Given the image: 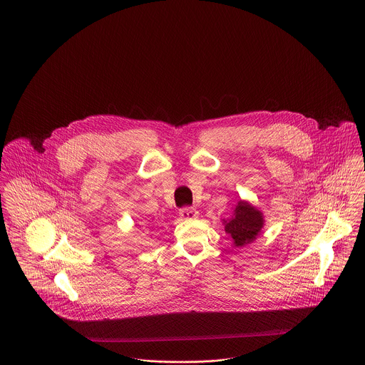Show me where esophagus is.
Returning <instances> with one entry per match:
<instances>
[{"label": "esophagus", "instance_id": "esophagus-1", "mask_svg": "<svg viewBox=\"0 0 365 365\" xmlns=\"http://www.w3.org/2000/svg\"><path fill=\"white\" fill-rule=\"evenodd\" d=\"M180 217L182 220H192L197 217V212L194 207H182L180 210Z\"/></svg>", "mask_w": 365, "mask_h": 365}]
</instances>
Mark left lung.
Returning a JSON list of instances; mask_svg holds the SVG:
<instances>
[{
  "instance_id": "left-lung-1",
  "label": "left lung",
  "mask_w": 365,
  "mask_h": 365,
  "mask_svg": "<svg viewBox=\"0 0 365 365\" xmlns=\"http://www.w3.org/2000/svg\"><path fill=\"white\" fill-rule=\"evenodd\" d=\"M224 224L225 232L231 235L234 245L242 247L257 238L264 225V217L263 213L249 202L240 200L234 210V216L230 220H224Z\"/></svg>"
}]
</instances>
